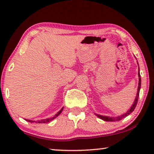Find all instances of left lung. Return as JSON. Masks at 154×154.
Instances as JSON below:
<instances>
[{
	"mask_svg": "<svg viewBox=\"0 0 154 154\" xmlns=\"http://www.w3.org/2000/svg\"><path fill=\"white\" fill-rule=\"evenodd\" d=\"M138 75H139V86H138V90H137V96L135 98V100H134V104H132V106H131L130 110H128L127 112H126L125 114L122 115L121 116H119V117H109V116H101V115H98L96 114V116L100 118V119L103 120V121H110V122H113V121H121V119H123V118H125L126 116H128V115H130L132 111H134V109H135V107L137 106V104L138 102V99H139V95H140V90L141 88V76H140V71H139L138 73Z\"/></svg>",
	"mask_w": 154,
	"mask_h": 154,
	"instance_id": "1",
	"label": "left lung"
}]
</instances>
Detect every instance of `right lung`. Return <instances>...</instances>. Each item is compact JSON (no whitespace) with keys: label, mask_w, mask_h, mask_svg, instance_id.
Listing matches in <instances>:
<instances>
[{"label":"right lung","mask_w":154,"mask_h":154,"mask_svg":"<svg viewBox=\"0 0 154 154\" xmlns=\"http://www.w3.org/2000/svg\"><path fill=\"white\" fill-rule=\"evenodd\" d=\"M62 110H63V108H62V109H61V110H60V111H59V112H58L57 113V114H55V116H54V117H52V118H50V119H43V120H41V121H31V120H29V119H25V120H26V121H28V122H30V123H49L50 121H52V120L55 119L56 117H57L60 114L61 112H62Z\"/></svg>","instance_id":"add662e5"}]
</instances>
